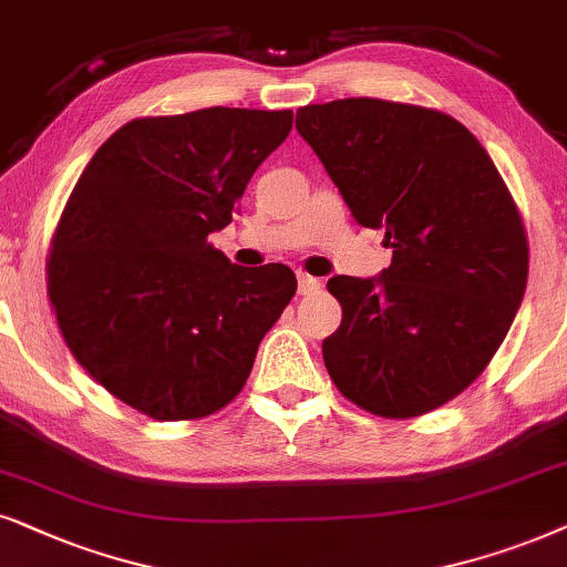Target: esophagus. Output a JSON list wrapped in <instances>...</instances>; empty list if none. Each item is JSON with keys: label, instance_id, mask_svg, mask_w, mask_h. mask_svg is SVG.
I'll list each match as a JSON object with an SVG mask.
<instances>
[{"label": "esophagus", "instance_id": "obj_1", "mask_svg": "<svg viewBox=\"0 0 567 567\" xmlns=\"http://www.w3.org/2000/svg\"><path fill=\"white\" fill-rule=\"evenodd\" d=\"M321 290V279H316L306 271H298V292L300 296H313V292Z\"/></svg>", "mask_w": 567, "mask_h": 567}]
</instances>
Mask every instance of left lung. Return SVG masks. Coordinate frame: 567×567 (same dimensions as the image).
Masks as SVG:
<instances>
[{"label":"left lung","mask_w":567,"mask_h":567,"mask_svg":"<svg viewBox=\"0 0 567 567\" xmlns=\"http://www.w3.org/2000/svg\"><path fill=\"white\" fill-rule=\"evenodd\" d=\"M296 130L354 220L394 248L379 277L327 282L342 306L321 347L331 381L379 417L433 412L485 371L516 319L529 275L516 202L449 113L344 97L298 109Z\"/></svg>","instance_id":"left-lung-1"}]
</instances>
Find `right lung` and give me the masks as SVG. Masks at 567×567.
<instances>
[{"label":"right lung","instance_id":"1","mask_svg":"<svg viewBox=\"0 0 567 567\" xmlns=\"http://www.w3.org/2000/svg\"><path fill=\"white\" fill-rule=\"evenodd\" d=\"M290 130L292 111L223 105L134 118L66 199L47 261L59 329L80 365L147 417L230 404L296 296L285 264L238 267L207 244Z\"/></svg>","mask_w":567,"mask_h":567}]
</instances>
